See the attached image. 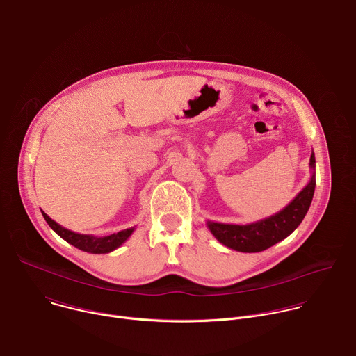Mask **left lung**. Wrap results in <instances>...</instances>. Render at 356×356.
Returning a JSON list of instances; mask_svg holds the SVG:
<instances>
[{
	"label": "left lung",
	"mask_w": 356,
	"mask_h": 356,
	"mask_svg": "<svg viewBox=\"0 0 356 356\" xmlns=\"http://www.w3.org/2000/svg\"><path fill=\"white\" fill-rule=\"evenodd\" d=\"M312 177L289 204L279 213L259 221L239 225L207 221L211 234L222 245L239 252H261L287 238L306 217L316 190V156H310Z\"/></svg>",
	"instance_id": "1"
}]
</instances>
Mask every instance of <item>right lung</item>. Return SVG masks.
Wrapping results in <instances>:
<instances>
[{
  "instance_id": "1",
  "label": "right lung",
  "mask_w": 356,
  "mask_h": 356,
  "mask_svg": "<svg viewBox=\"0 0 356 356\" xmlns=\"http://www.w3.org/2000/svg\"><path fill=\"white\" fill-rule=\"evenodd\" d=\"M43 218L46 220L47 225L52 228L60 238H63L70 245L79 248L80 250L88 252V253H110L120 248L135 231V227L127 228L124 231H120L117 234H111L107 236H94V235H84L73 232L67 228H63L56 221H54L47 214L42 211Z\"/></svg>"
}]
</instances>
